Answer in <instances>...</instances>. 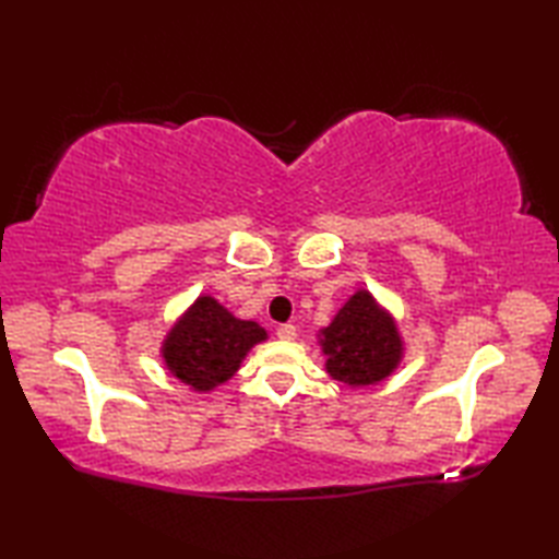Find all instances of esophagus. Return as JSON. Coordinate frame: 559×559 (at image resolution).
Returning a JSON list of instances; mask_svg holds the SVG:
<instances>
[{
    "label": "esophagus",
    "instance_id": "34e87169",
    "mask_svg": "<svg viewBox=\"0 0 559 559\" xmlns=\"http://www.w3.org/2000/svg\"><path fill=\"white\" fill-rule=\"evenodd\" d=\"M276 336H278L281 341H293L295 336H298V329H295L293 324H281V326L276 329Z\"/></svg>",
    "mask_w": 559,
    "mask_h": 559
}]
</instances>
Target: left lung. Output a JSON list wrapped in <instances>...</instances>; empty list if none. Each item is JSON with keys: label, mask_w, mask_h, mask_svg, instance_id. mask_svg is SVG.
I'll use <instances>...</instances> for the list:
<instances>
[{"label": "left lung", "mask_w": 559, "mask_h": 559, "mask_svg": "<svg viewBox=\"0 0 559 559\" xmlns=\"http://www.w3.org/2000/svg\"><path fill=\"white\" fill-rule=\"evenodd\" d=\"M326 372L348 386L379 384L403 358L399 326L370 290H358L341 307L326 329L319 331Z\"/></svg>", "instance_id": "left-lung-1"}]
</instances>
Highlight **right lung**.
Listing matches in <instances>:
<instances>
[{
	"label": "right lung",
	"instance_id": "right-lung-1",
	"mask_svg": "<svg viewBox=\"0 0 559 559\" xmlns=\"http://www.w3.org/2000/svg\"><path fill=\"white\" fill-rule=\"evenodd\" d=\"M266 341V331L211 298L199 295L163 341V360L170 374L194 391H213L240 370L245 355Z\"/></svg>",
	"mask_w": 559,
	"mask_h": 559
}]
</instances>
